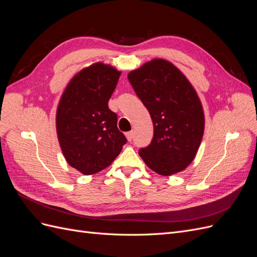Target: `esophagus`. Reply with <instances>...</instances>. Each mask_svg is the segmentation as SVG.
<instances>
[{"label":"esophagus","mask_w":257,"mask_h":257,"mask_svg":"<svg viewBox=\"0 0 257 257\" xmlns=\"http://www.w3.org/2000/svg\"><path fill=\"white\" fill-rule=\"evenodd\" d=\"M125 135H126V138H127V141H128V142H132V141H133V137H134V133H133V131L127 132V133H126Z\"/></svg>","instance_id":"esophagus-1"}]
</instances>
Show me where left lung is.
Masks as SVG:
<instances>
[{"label": "left lung", "instance_id": "left-lung-1", "mask_svg": "<svg viewBox=\"0 0 257 257\" xmlns=\"http://www.w3.org/2000/svg\"><path fill=\"white\" fill-rule=\"evenodd\" d=\"M137 96L149 111L154 133L139 149L146 165L163 176L185 169L204 135V111L190 81L168 61L155 59L127 75Z\"/></svg>", "mask_w": 257, "mask_h": 257}]
</instances>
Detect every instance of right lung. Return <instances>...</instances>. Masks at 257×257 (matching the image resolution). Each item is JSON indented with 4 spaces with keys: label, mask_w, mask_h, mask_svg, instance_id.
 Here are the masks:
<instances>
[{
    "label": "right lung",
    "mask_w": 257,
    "mask_h": 257,
    "mask_svg": "<svg viewBox=\"0 0 257 257\" xmlns=\"http://www.w3.org/2000/svg\"><path fill=\"white\" fill-rule=\"evenodd\" d=\"M120 72L95 63L69 81L57 110V133L65 160L83 175L109 166L126 138L116 126L118 116L108 108Z\"/></svg>",
    "instance_id": "obj_1"
}]
</instances>
